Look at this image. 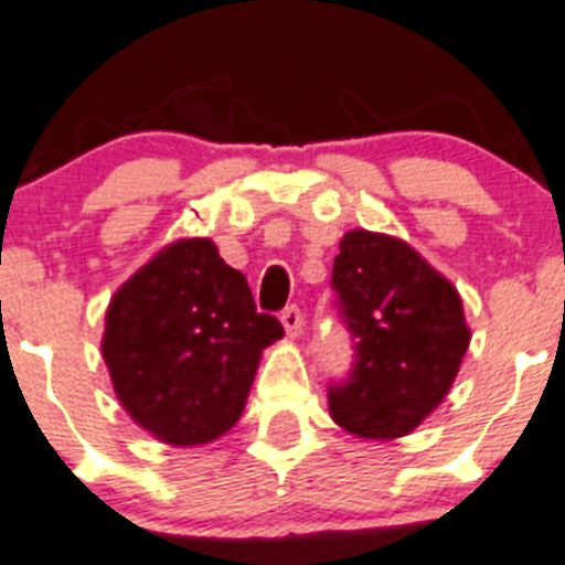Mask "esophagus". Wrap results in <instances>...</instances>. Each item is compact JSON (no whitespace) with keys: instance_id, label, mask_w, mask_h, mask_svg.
<instances>
[{"instance_id":"obj_1","label":"esophagus","mask_w":565,"mask_h":565,"mask_svg":"<svg viewBox=\"0 0 565 565\" xmlns=\"http://www.w3.org/2000/svg\"><path fill=\"white\" fill-rule=\"evenodd\" d=\"M279 320H282V326H286L288 338H300L302 332V323H306V317H302V311L297 309V306H288L282 315H279Z\"/></svg>"}]
</instances>
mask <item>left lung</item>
<instances>
[{"mask_svg":"<svg viewBox=\"0 0 565 565\" xmlns=\"http://www.w3.org/2000/svg\"><path fill=\"white\" fill-rule=\"evenodd\" d=\"M332 288L355 338V370L329 390L334 424L358 439L409 436L447 398L470 326L445 274L398 236L349 231Z\"/></svg>","mask_w":565,"mask_h":565,"instance_id":"1","label":"left lung"}]
</instances>
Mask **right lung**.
I'll return each instance as SVG.
<instances>
[{
  "mask_svg": "<svg viewBox=\"0 0 565 565\" xmlns=\"http://www.w3.org/2000/svg\"><path fill=\"white\" fill-rule=\"evenodd\" d=\"M279 338L245 274L195 236L170 242L115 291L100 349L129 418L164 445L195 447L239 422L259 358Z\"/></svg>",
  "mask_w": 565,
  "mask_h": 565,
  "instance_id": "right-lung-1",
  "label": "right lung"
}]
</instances>
